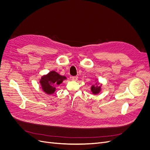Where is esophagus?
Here are the masks:
<instances>
[{
	"label": "esophagus",
	"mask_w": 150,
	"mask_h": 150,
	"mask_svg": "<svg viewBox=\"0 0 150 150\" xmlns=\"http://www.w3.org/2000/svg\"><path fill=\"white\" fill-rule=\"evenodd\" d=\"M72 80L73 81H76L78 80V76H72Z\"/></svg>",
	"instance_id": "esophagus-1"
}]
</instances>
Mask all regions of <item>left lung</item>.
<instances>
[{"instance_id":"left-lung-1","label":"left lung","mask_w":150,"mask_h":150,"mask_svg":"<svg viewBox=\"0 0 150 150\" xmlns=\"http://www.w3.org/2000/svg\"><path fill=\"white\" fill-rule=\"evenodd\" d=\"M97 81V79L96 78V81ZM102 83H100L99 82H96L95 84H92L91 86V92L93 95H98V93H100L101 91V86H102Z\"/></svg>"}]
</instances>
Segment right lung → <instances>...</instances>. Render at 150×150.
<instances>
[{"label":"right lung","instance_id":"right-lung-1","mask_svg":"<svg viewBox=\"0 0 150 150\" xmlns=\"http://www.w3.org/2000/svg\"><path fill=\"white\" fill-rule=\"evenodd\" d=\"M65 80H67L65 76L61 75L56 71L52 70L41 77L39 83L43 92L48 95H52L56 91L57 85H59Z\"/></svg>","mask_w":150,"mask_h":150}]
</instances>
